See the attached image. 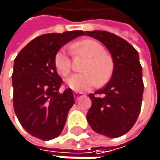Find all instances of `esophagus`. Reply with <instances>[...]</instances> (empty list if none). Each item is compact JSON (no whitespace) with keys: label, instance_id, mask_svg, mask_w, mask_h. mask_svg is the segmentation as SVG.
<instances>
[{"label":"esophagus","instance_id":"esophagus-1","mask_svg":"<svg viewBox=\"0 0 160 160\" xmlns=\"http://www.w3.org/2000/svg\"><path fill=\"white\" fill-rule=\"evenodd\" d=\"M84 94L82 93V92H74V97H75V99L76 100H78L79 98H80L81 96H83Z\"/></svg>","mask_w":160,"mask_h":160}]
</instances>
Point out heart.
I'll return each instance as SVG.
<instances>
[{
	"instance_id": "1",
	"label": "heart",
	"mask_w": 160,
	"mask_h": 160,
	"mask_svg": "<svg viewBox=\"0 0 160 160\" xmlns=\"http://www.w3.org/2000/svg\"><path fill=\"white\" fill-rule=\"evenodd\" d=\"M75 54L88 57V61L83 67V73L74 74L69 77L67 83L75 92H85L92 88L96 83L104 85L110 80L113 72L111 57L106 53L104 46L94 40H82L71 45ZM54 66L57 72L67 77L71 70V59L68 52L61 49L54 57Z\"/></svg>"
}]
</instances>
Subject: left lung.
Segmentation results:
<instances>
[{"label": "left lung", "mask_w": 160, "mask_h": 160, "mask_svg": "<svg viewBox=\"0 0 160 160\" xmlns=\"http://www.w3.org/2000/svg\"><path fill=\"white\" fill-rule=\"evenodd\" d=\"M84 34L101 42L110 52L114 64L108 83L89 94L92 107L87 120L95 132L117 138L132 128L141 110L144 82L139 54L127 41L110 32L93 30Z\"/></svg>", "instance_id": "1"}]
</instances>
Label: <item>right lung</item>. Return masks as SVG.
<instances>
[{
  "instance_id": "obj_1",
  "label": "right lung",
  "mask_w": 160,
  "mask_h": 160,
  "mask_svg": "<svg viewBox=\"0 0 160 160\" xmlns=\"http://www.w3.org/2000/svg\"><path fill=\"white\" fill-rule=\"evenodd\" d=\"M82 35L81 30L41 35L15 59L14 108L22 127L34 137L52 140L64 129L75 100L71 89L59 91L63 80L57 74L54 57L63 45Z\"/></svg>"
}]
</instances>
